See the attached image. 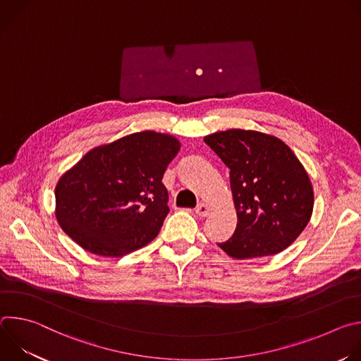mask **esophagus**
Wrapping results in <instances>:
<instances>
[{"label":"esophagus","mask_w":361,"mask_h":361,"mask_svg":"<svg viewBox=\"0 0 361 361\" xmlns=\"http://www.w3.org/2000/svg\"><path fill=\"white\" fill-rule=\"evenodd\" d=\"M194 212H195V214L197 216H200V217H205V216H209L210 214V207L207 204H204V202H200L197 207L194 209Z\"/></svg>","instance_id":"34e87169"}]
</instances>
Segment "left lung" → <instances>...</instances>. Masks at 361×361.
<instances>
[{
    "instance_id": "obj_1",
    "label": "left lung",
    "mask_w": 361,
    "mask_h": 361,
    "mask_svg": "<svg viewBox=\"0 0 361 361\" xmlns=\"http://www.w3.org/2000/svg\"><path fill=\"white\" fill-rule=\"evenodd\" d=\"M230 170L237 227L217 243L233 259H259L287 248L313 213V187L294 152L279 138L227 130L204 137Z\"/></svg>"
}]
</instances>
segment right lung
I'll list each match as a JSON object with an SVG mask.
<instances>
[{
	"label": "right lung",
	"mask_w": 361,
	"mask_h": 361,
	"mask_svg": "<svg viewBox=\"0 0 361 361\" xmlns=\"http://www.w3.org/2000/svg\"><path fill=\"white\" fill-rule=\"evenodd\" d=\"M178 149L174 137L142 131L88 151L56 188L63 230L104 257L148 244L170 212L161 180Z\"/></svg>",
	"instance_id": "add662e5"
}]
</instances>
